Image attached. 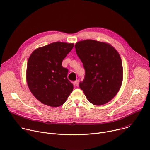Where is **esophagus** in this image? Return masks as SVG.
<instances>
[{
    "instance_id": "obj_1",
    "label": "esophagus",
    "mask_w": 150,
    "mask_h": 150,
    "mask_svg": "<svg viewBox=\"0 0 150 150\" xmlns=\"http://www.w3.org/2000/svg\"><path fill=\"white\" fill-rule=\"evenodd\" d=\"M74 83H75V84L76 85L77 87H78V85H79V80H78V79H76V80L74 82Z\"/></svg>"
}]
</instances>
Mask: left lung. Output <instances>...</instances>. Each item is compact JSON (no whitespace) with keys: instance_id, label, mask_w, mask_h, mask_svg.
Listing matches in <instances>:
<instances>
[{"instance_id":"left-lung-1","label":"left lung","mask_w":150,"mask_h":150,"mask_svg":"<svg viewBox=\"0 0 150 150\" xmlns=\"http://www.w3.org/2000/svg\"><path fill=\"white\" fill-rule=\"evenodd\" d=\"M85 70L79 87L93 104L101 105L112 100L123 81L122 62L118 52L108 42L85 40L75 45Z\"/></svg>"}]
</instances>
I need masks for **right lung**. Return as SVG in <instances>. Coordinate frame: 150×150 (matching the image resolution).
I'll return each instance as SVG.
<instances>
[{"label": "right lung", "instance_id": "1", "mask_svg": "<svg viewBox=\"0 0 150 150\" xmlns=\"http://www.w3.org/2000/svg\"><path fill=\"white\" fill-rule=\"evenodd\" d=\"M74 43L54 42L34 50L28 60L26 80L33 96L48 106L65 103L74 89L68 79V70L62 65Z\"/></svg>", "mask_w": 150, "mask_h": 150}]
</instances>
